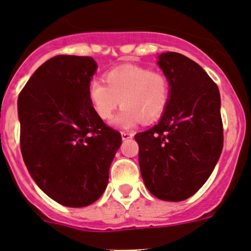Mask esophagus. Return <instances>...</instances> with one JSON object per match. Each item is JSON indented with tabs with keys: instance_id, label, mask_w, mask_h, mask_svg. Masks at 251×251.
I'll return each instance as SVG.
<instances>
[{
	"instance_id": "esophagus-1",
	"label": "esophagus",
	"mask_w": 251,
	"mask_h": 251,
	"mask_svg": "<svg viewBox=\"0 0 251 251\" xmlns=\"http://www.w3.org/2000/svg\"><path fill=\"white\" fill-rule=\"evenodd\" d=\"M121 137H123V140H130V138L133 137V132L123 131V132H121Z\"/></svg>"
}]
</instances>
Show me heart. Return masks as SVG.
Segmentation results:
<instances>
[{
    "mask_svg": "<svg viewBox=\"0 0 251 251\" xmlns=\"http://www.w3.org/2000/svg\"><path fill=\"white\" fill-rule=\"evenodd\" d=\"M103 81L88 83V100L102 120L113 118L121 103L123 109L115 123L132 127L142 120L153 123L161 118L170 100V83L160 72L141 65H120L109 70Z\"/></svg>",
    "mask_w": 251,
    "mask_h": 251,
    "instance_id": "1",
    "label": "heart"
}]
</instances>
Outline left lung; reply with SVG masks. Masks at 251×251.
<instances>
[{"instance_id":"1","label":"left lung","mask_w":251,"mask_h":251,"mask_svg":"<svg viewBox=\"0 0 251 251\" xmlns=\"http://www.w3.org/2000/svg\"><path fill=\"white\" fill-rule=\"evenodd\" d=\"M170 100L154 127L135 136L142 178L156 198L182 201L201 189L224 147L221 98L211 77L186 55H159Z\"/></svg>"}]
</instances>
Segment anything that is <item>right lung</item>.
I'll return each mask as SVG.
<instances>
[{
	"label": "right lung",
	"mask_w": 251,
	"mask_h": 251,
	"mask_svg": "<svg viewBox=\"0 0 251 251\" xmlns=\"http://www.w3.org/2000/svg\"><path fill=\"white\" fill-rule=\"evenodd\" d=\"M97 70L91 57L55 55L18 97L20 151L37 186L57 203L82 207L105 191L121 135L103 123L88 100Z\"/></svg>",
	"instance_id": "obj_1"
}]
</instances>
